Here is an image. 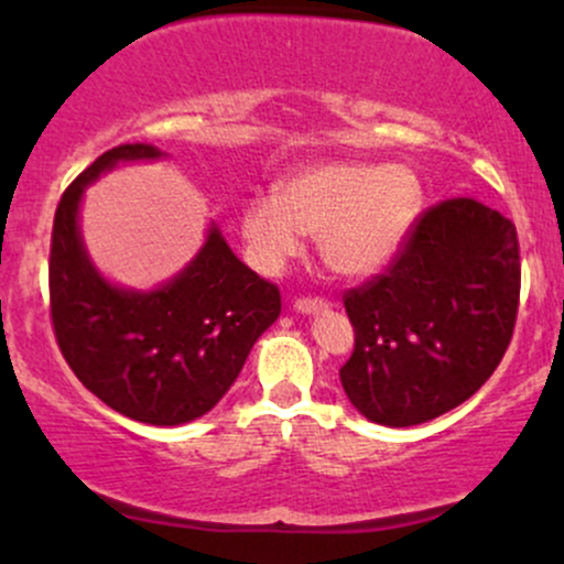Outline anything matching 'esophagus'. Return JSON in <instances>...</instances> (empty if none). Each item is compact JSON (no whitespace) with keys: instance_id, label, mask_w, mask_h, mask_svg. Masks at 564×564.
Segmentation results:
<instances>
[{"instance_id":"34e87169","label":"esophagus","mask_w":564,"mask_h":564,"mask_svg":"<svg viewBox=\"0 0 564 564\" xmlns=\"http://www.w3.org/2000/svg\"><path fill=\"white\" fill-rule=\"evenodd\" d=\"M294 310H296V313H302V315L326 313L328 300H323V296H300V300L294 302Z\"/></svg>"}]
</instances>
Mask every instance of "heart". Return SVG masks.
<instances>
[{
  "mask_svg": "<svg viewBox=\"0 0 564 564\" xmlns=\"http://www.w3.org/2000/svg\"><path fill=\"white\" fill-rule=\"evenodd\" d=\"M422 206V185L403 166L318 161L278 183V196L243 206L241 236L257 268L278 270L318 236L334 273L366 278L394 260Z\"/></svg>",
  "mask_w": 564,
  "mask_h": 564,
  "instance_id": "1",
  "label": "heart"
}]
</instances>
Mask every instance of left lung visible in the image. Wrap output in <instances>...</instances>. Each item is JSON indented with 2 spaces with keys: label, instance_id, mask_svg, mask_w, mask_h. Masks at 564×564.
<instances>
[{
  "label": "left lung",
  "instance_id": "8db88e82",
  "mask_svg": "<svg viewBox=\"0 0 564 564\" xmlns=\"http://www.w3.org/2000/svg\"><path fill=\"white\" fill-rule=\"evenodd\" d=\"M517 307L514 223L464 196L430 206L384 273L345 294L355 349L339 379L349 403L384 426L443 416L501 364Z\"/></svg>",
  "mask_w": 564,
  "mask_h": 564
}]
</instances>
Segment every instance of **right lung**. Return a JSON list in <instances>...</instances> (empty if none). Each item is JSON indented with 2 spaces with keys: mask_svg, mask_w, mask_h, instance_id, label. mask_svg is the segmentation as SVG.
I'll return each mask as SVG.
<instances>
[{
  "mask_svg": "<svg viewBox=\"0 0 564 564\" xmlns=\"http://www.w3.org/2000/svg\"><path fill=\"white\" fill-rule=\"evenodd\" d=\"M153 145L102 153L63 193L50 243V318L63 358L95 398L142 424L204 416L238 379L251 347L281 315V291L209 230L204 249L156 291L108 283L84 251V187L119 161H153Z\"/></svg>",
  "mask_w": 564,
  "mask_h": 564,
  "instance_id": "1",
  "label": "right lung"
}]
</instances>
